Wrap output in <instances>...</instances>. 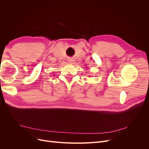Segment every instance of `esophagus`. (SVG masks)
Masks as SVG:
<instances>
[{"instance_id":"esophagus-1","label":"esophagus","mask_w":149,"mask_h":149,"mask_svg":"<svg viewBox=\"0 0 149 149\" xmlns=\"http://www.w3.org/2000/svg\"><path fill=\"white\" fill-rule=\"evenodd\" d=\"M73 59H69V60H68V62H69V63H71L73 62Z\"/></svg>"}]
</instances>
